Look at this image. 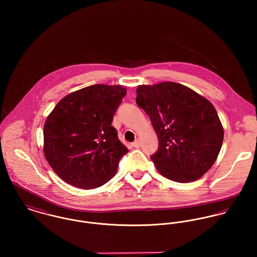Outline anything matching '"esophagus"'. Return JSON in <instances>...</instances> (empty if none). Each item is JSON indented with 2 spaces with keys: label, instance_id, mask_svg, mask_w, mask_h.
<instances>
[{
  "label": "esophagus",
  "instance_id": "obj_1",
  "mask_svg": "<svg viewBox=\"0 0 257 257\" xmlns=\"http://www.w3.org/2000/svg\"><path fill=\"white\" fill-rule=\"evenodd\" d=\"M132 147H135V148H139V147H141V144H140L139 141H136L135 143L132 144Z\"/></svg>",
  "mask_w": 257,
  "mask_h": 257
}]
</instances>
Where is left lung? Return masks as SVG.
Wrapping results in <instances>:
<instances>
[{
  "label": "left lung",
  "mask_w": 257,
  "mask_h": 257,
  "mask_svg": "<svg viewBox=\"0 0 257 257\" xmlns=\"http://www.w3.org/2000/svg\"><path fill=\"white\" fill-rule=\"evenodd\" d=\"M137 95L158 138V150L150 156L157 171L179 183L201 178L217 160L223 141L212 103L174 82L141 85Z\"/></svg>",
  "instance_id": "1"
}]
</instances>
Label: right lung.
Wrapping results in <instances>:
<instances>
[{"label": "right lung", "instance_id": "obj_1", "mask_svg": "<svg viewBox=\"0 0 257 257\" xmlns=\"http://www.w3.org/2000/svg\"><path fill=\"white\" fill-rule=\"evenodd\" d=\"M125 94L119 85H92L65 96L49 113L43 127V152L63 181L94 189L115 175L128 149L111 121Z\"/></svg>", "mask_w": 257, "mask_h": 257}]
</instances>
